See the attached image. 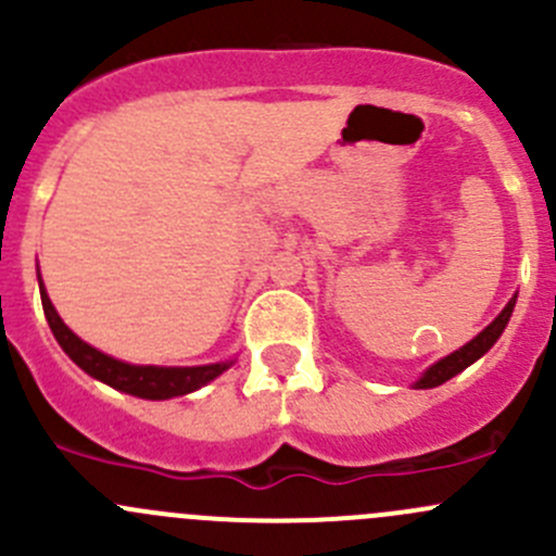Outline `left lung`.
Returning a JSON list of instances; mask_svg holds the SVG:
<instances>
[{"label":"left lung","mask_w":556,"mask_h":556,"mask_svg":"<svg viewBox=\"0 0 556 556\" xmlns=\"http://www.w3.org/2000/svg\"><path fill=\"white\" fill-rule=\"evenodd\" d=\"M514 306H517V293H514V299L508 301L506 309L497 314V317L492 319V323L486 325V328L481 330L479 336H473V339H470L468 344L459 346V350H454L452 355L441 357L439 363H433V366H430L428 371H425L422 377H419L417 382H414V387H417V390H430V387H439V384L450 382L452 377H457L459 371H465V368H468L470 363H476L481 355H486V352H490L492 346H495V341L501 339L503 330H506L508 319H511Z\"/></svg>","instance_id":"left-lung-1"}]
</instances>
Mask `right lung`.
I'll return each mask as SVG.
<instances>
[{
	"mask_svg": "<svg viewBox=\"0 0 556 556\" xmlns=\"http://www.w3.org/2000/svg\"><path fill=\"white\" fill-rule=\"evenodd\" d=\"M39 295H42L45 319H48L50 330H53L55 341L61 350L70 355L75 366H80L88 377L99 379V382L115 387V390L128 392V395L144 397V401H169V397L188 395V392L199 390V387L210 384L212 379L220 377L223 371L233 366V361L226 363H210V366H134V363H123L117 357L104 355L97 346L86 344L77 333H72L59 317L55 306L50 304L48 290H45L42 277H39Z\"/></svg>",
	"mask_w": 556,
	"mask_h": 556,
	"instance_id": "obj_1",
	"label": "right lung"
}]
</instances>
